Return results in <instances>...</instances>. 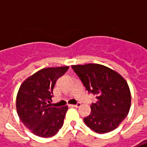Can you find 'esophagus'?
Wrapping results in <instances>:
<instances>
[{
	"label": "esophagus",
	"mask_w": 147,
	"mask_h": 147,
	"mask_svg": "<svg viewBox=\"0 0 147 147\" xmlns=\"http://www.w3.org/2000/svg\"><path fill=\"white\" fill-rule=\"evenodd\" d=\"M71 107H75V108H78V107H80V105H81V103L80 102H78L77 104H76V105H70Z\"/></svg>",
	"instance_id": "34e87169"
}]
</instances>
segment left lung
<instances>
[{
  "instance_id": "obj_1",
  "label": "left lung",
  "mask_w": 147,
  "mask_h": 147,
  "mask_svg": "<svg viewBox=\"0 0 147 147\" xmlns=\"http://www.w3.org/2000/svg\"><path fill=\"white\" fill-rule=\"evenodd\" d=\"M89 94L96 96L91 113L83 120L97 133L116 129L124 120L131 107V92L126 80L109 67L98 64L72 65Z\"/></svg>"
}]
</instances>
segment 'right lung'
I'll return each mask as SVG.
<instances>
[{"instance_id":"1","label":"right lung","mask_w":147,"mask_h":147,"mask_svg":"<svg viewBox=\"0 0 147 147\" xmlns=\"http://www.w3.org/2000/svg\"><path fill=\"white\" fill-rule=\"evenodd\" d=\"M68 67L43 68L21 84L16 97L18 116L35 136L51 137L63 126L67 106L57 108L50 102L57 80L67 71Z\"/></svg>"}]
</instances>
